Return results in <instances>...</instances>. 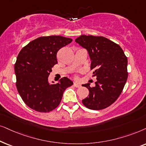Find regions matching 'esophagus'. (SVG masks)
Returning <instances> with one entry per match:
<instances>
[{
  "label": "esophagus",
  "instance_id": "34e87169",
  "mask_svg": "<svg viewBox=\"0 0 146 146\" xmlns=\"http://www.w3.org/2000/svg\"><path fill=\"white\" fill-rule=\"evenodd\" d=\"M73 85H74L75 87H79L81 86V85L77 82H74V83H73Z\"/></svg>",
  "mask_w": 146,
  "mask_h": 146
}]
</instances>
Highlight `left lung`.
<instances>
[{"mask_svg": "<svg viewBox=\"0 0 146 146\" xmlns=\"http://www.w3.org/2000/svg\"><path fill=\"white\" fill-rule=\"evenodd\" d=\"M75 42L88 52L96 86L90 83L83 86L89 89V96L83 105L93 110L108 108L114 103L123 91L127 79V58L119 45L104 36L81 35Z\"/></svg>", "mask_w": 146, "mask_h": 146, "instance_id": "obj_1", "label": "left lung"}]
</instances>
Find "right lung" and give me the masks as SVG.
I'll return each instance as SVG.
<instances>
[{
	"label": "right lung",
	"instance_id": "right-lung-1",
	"mask_svg": "<svg viewBox=\"0 0 146 146\" xmlns=\"http://www.w3.org/2000/svg\"><path fill=\"white\" fill-rule=\"evenodd\" d=\"M72 40L62 36H40L21 49L15 65L16 85L30 108L44 113L53 110L59 105L65 89L73 85L66 77L56 84H50L48 80L52 67L57 63L58 50Z\"/></svg>",
	"mask_w": 146,
	"mask_h": 146
}]
</instances>
